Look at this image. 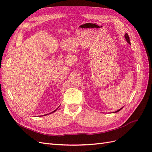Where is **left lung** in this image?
Returning <instances> with one entry per match:
<instances>
[{
    "instance_id": "8db88e82",
    "label": "left lung",
    "mask_w": 152,
    "mask_h": 152,
    "mask_svg": "<svg viewBox=\"0 0 152 152\" xmlns=\"http://www.w3.org/2000/svg\"><path fill=\"white\" fill-rule=\"evenodd\" d=\"M124 37H125V39H126V41H127V43H129V44H131L130 39H129V37L128 34H125V35H124ZM122 108H123V107H122V108H120V109H119V110H117V111H115V112H113V113H117V112H118L120 111V110H121Z\"/></svg>"
}]
</instances>
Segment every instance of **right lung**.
Returning a JSON list of instances; mask_svg holds the SVG:
<instances>
[{"label":"right lung","mask_w":152,"mask_h":152,"mask_svg":"<svg viewBox=\"0 0 152 152\" xmlns=\"http://www.w3.org/2000/svg\"><path fill=\"white\" fill-rule=\"evenodd\" d=\"M58 108H59V107H58V108H56V110H54V111H53V112H52L51 113H49V114H50V113H54V112H56V110H57L58 109ZM49 114H45V115H40V117H41V116H45V115H49Z\"/></svg>","instance_id":"right-lung-1"}]
</instances>
